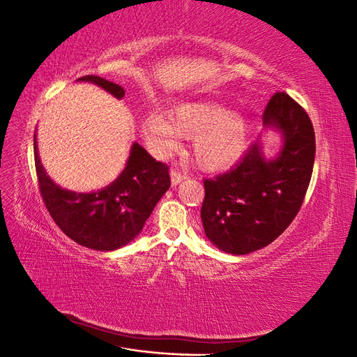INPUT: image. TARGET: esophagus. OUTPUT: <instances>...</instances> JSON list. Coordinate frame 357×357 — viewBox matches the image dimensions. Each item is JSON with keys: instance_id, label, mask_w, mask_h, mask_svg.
Listing matches in <instances>:
<instances>
[{"instance_id": "esophagus-1", "label": "esophagus", "mask_w": 357, "mask_h": 357, "mask_svg": "<svg viewBox=\"0 0 357 357\" xmlns=\"http://www.w3.org/2000/svg\"><path fill=\"white\" fill-rule=\"evenodd\" d=\"M171 185L172 186H177L180 185V183L186 178V174H183V172L177 171V169H171Z\"/></svg>"}]
</instances>
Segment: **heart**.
<instances>
[{
    "mask_svg": "<svg viewBox=\"0 0 357 357\" xmlns=\"http://www.w3.org/2000/svg\"><path fill=\"white\" fill-rule=\"evenodd\" d=\"M169 116L150 113L142 123L144 142L158 158L174 155L181 149L183 135L192 137L198 165L207 171H222L240 160L248 147V117L241 112H229L219 102H183Z\"/></svg>",
    "mask_w": 357,
    "mask_h": 357,
    "instance_id": "heart-1",
    "label": "heart"
}]
</instances>
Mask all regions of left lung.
<instances>
[{
  "label": "left lung",
  "instance_id": "obj_1",
  "mask_svg": "<svg viewBox=\"0 0 357 357\" xmlns=\"http://www.w3.org/2000/svg\"><path fill=\"white\" fill-rule=\"evenodd\" d=\"M264 129L282 137L274 156L262 134L229 172L204 180L201 220L222 252L247 255L271 244L295 219L308 189L316 137L308 114L284 92L269 100Z\"/></svg>",
  "mask_w": 357,
  "mask_h": 357
}]
</instances>
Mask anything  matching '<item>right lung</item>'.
Listing matches in <instances>:
<instances>
[{
	"instance_id": "obj_1",
	"label": "right lung",
	"mask_w": 357,
	"mask_h": 357,
	"mask_svg": "<svg viewBox=\"0 0 357 357\" xmlns=\"http://www.w3.org/2000/svg\"><path fill=\"white\" fill-rule=\"evenodd\" d=\"M77 82L98 86L117 100L125 96L121 84L98 75H84ZM34 156L41 197L52 219L71 240L96 252H113L131 243L171 186L168 167L135 142L117 178L86 193L68 190L50 178L40 160L37 135Z\"/></svg>"
}]
</instances>
